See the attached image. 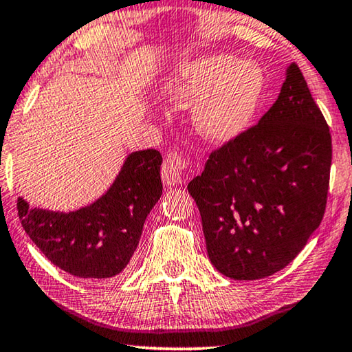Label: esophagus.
Listing matches in <instances>:
<instances>
[{
    "label": "esophagus",
    "mask_w": 352,
    "mask_h": 352,
    "mask_svg": "<svg viewBox=\"0 0 352 352\" xmlns=\"http://www.w3.org/2000/svg\"><path fill=\"white\" fill-rule=\"evenodd\" d=\"M186 160L179 153H170L162 165V179L166 187L177 186L182 181V173L186 170Z\"/></svg>",
    "instance_id": "obj_1"
}]
</instances>
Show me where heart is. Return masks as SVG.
<instances>
[{"mask_svg": "<svg viewBox=\"0 0 352 352\" xmlns=\"http://www.w3.org/2000/svg\"><path fill=\"white\" fill-rule=\"evenodd\" d=\"M176 105L197 102L192 122L200 136L228 144L256 122L266 96V75L254 62L229 54H211L181 64L163 86Z\"/></svg>", "mask_w": 352, "mask_h": 352, "instance_id": "1", "label": "heart"}]
</instances>
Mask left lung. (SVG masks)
Here are the masks:
<instances>
[{"label": "left lung", "instance_id": "1", "mask_svg": "<svg viewBox=\"0 0 352 352\" xmlns=\"http://www.w3.org/2000/svg\"><path fill=\"white\" fill-rule=\"evenodd\" d=\"M331 138L296 64L256 126L213 152L187 186L213 266L235 280L290 264L324 218Z\"/></svg>", "mask_w": 352, "mask_h": 352}]
</instances>
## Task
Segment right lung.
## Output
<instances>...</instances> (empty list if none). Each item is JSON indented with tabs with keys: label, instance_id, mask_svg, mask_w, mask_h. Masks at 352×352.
<instances>
[{
	"label": "right lung",
	"instance_id": "1",
	"mask_svg": "<svg viewBox=\"0 0 352 352\" xmlns=\"http://www.w3.org/2000/svg\"><path fill=\"white\" fill-rule=\"evenodd\" d=\"M162 155L131 152L98 200L75 211L32 208L17 199L23 229L43 254L80 278H110L128 266L147 214L162 197Z\"/></svg>",
	"mask_w": 352,
	"mask_h": 352
}]
</instances>
